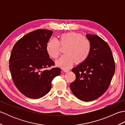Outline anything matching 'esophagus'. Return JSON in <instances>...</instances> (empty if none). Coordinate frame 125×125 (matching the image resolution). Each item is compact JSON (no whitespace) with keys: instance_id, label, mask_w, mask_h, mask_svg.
Segmentation results:
<instances>
[{"instance_id":"esophagus-1","label":"esophagus","mask_w":125,"mask_h":125,"mask_svg":"<svg viewBox=\"0 0 125 125\" xmlns=\"http://www.w3.org/2000/svg\"><path fill=\"white\" fill-rule=\"evenodd\" d=\"M63 71H64V73H67V72H69V71H70V70L68 69H63Z\"/></svg>"}]
</instances>
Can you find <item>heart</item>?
I'll return each instance as SVG.
<instances>
[{
    "instance_id": "1",
    "label": "heart",
    "mask_w": 125,
    "mask_h": 125,
    "mask_svg": "<svg viewBox=\"0 0 125 125\" xmlns=\"http://www.w3.org/2000/svg\"><path fill=\"white\" fill-rule=\"evenodd\" d=\"M60 44L62 46H67L64 49L66 54L62 55L56 63L63 68L70 67L75 62L78 64L84 62L91 52V43L90 40L81 34L71 32L61 35L60 41L55 38L49 40L46 50L50 57L53 58L58 57Z\"/></svg>"
}]
</instances>
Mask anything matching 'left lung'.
<instances>
[{
	"mask_svg": "<svg viewBox=\"0 0 125 125\" xmlns=\"http://www.w3.org/2000/svg\"><path fill=\"white\" fill-rule=\"evenodd\" d=\"M86 36L91 41V52L85 61L73 68L76 79L70 87L79 99L90 102L106 91L115 72V63L106 42L96 35Z\"/></svg>",
	"mask_w": 125,
	"mask_h": 125,
	"instance_id": "8db88e82",
	"label": "left lung"
}]
</instances>
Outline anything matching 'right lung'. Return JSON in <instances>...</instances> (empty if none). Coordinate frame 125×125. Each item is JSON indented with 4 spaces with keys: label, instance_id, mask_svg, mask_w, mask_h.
Instances as JSON below:
<instances>
[{
    "label": "right lung",
    "instance_id": "right-lung-1",
    "mask_svg": "<svg viewBox=\"0 0 125 125\" xmlns=\"http://www.w3.org/2000/svg\"><path fill=\"white\" fill-rule=\"evenodd\" d=\"M53 31L37 30L18 40L10 58L9 68L15 86L26 97L38 99L49 92L52 81L61 69H47L55 63L48 54L46 46Z\"/></svg>",
    "mask_w": 125,
    "mask_h": 125
}]
</instances>
